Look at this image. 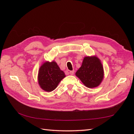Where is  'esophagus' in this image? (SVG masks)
Wrapping results in <instances>:
<instances>
[{"instance_id": "obj_1", "label": "esophagus", "mask_w": 134, "mask_h": 134, "mask_svg": "<svg viewBox=\"0 0 134 134\" xmlns=\"http://www.w3.org/2000/svg\"><path fill=\"white\" fill-rule=\"evenodd\" d=\"M74 70L70 71V74L71 75H74Z\"/></svg>"}]
</instances>
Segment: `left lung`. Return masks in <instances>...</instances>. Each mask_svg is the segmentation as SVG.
Segmentation results:
<instances>
[{
    "mask_svg": "<svg viewBox=\"0 0 134 134\" xmlns=\"http://www.w3.org/2000/svg\"><path fill=\"white\" fill-rule=\"evenodd\" d=\"M75 75L85 86L97 87L104 78V69L100 60L95 56L85 57Z\"/></svg>",
    "mask_w": 134,
    "mask_h": 134,
    "instance_id": "1",
    "label": "left lung"
}]
</instances>
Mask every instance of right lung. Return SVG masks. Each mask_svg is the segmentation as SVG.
Returning <instances> with one entry per match:
<instances>
[{"instance_id": "1", "label": "right lung", "mask_w": 134, "mask_h": 134, "mask_svg": "<svg viewBox=\"0 0 134 134\" xmlns=\"http://www.w3.org/2000/svg\"><path fill=\"white\" fill-rule=\"evenodd\" d=\"M65 76L64 72L60 69L55 61L45 62L38 70V84L44 91L52 92Z\"/></svg>"}]
</instances>
